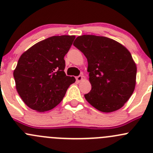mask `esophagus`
Listing matches in <instances>:
<instances>
[{
  "instance_id": "34e87169",
  "label": "esophagus",
  "mask_w": 153,
  "mask_h": 153,
  "mask_svg": "<svg viewBox=\"0 0 153 153\" xmlns=\"http://www.w3.org/2000/svg\"><path fill=\"white\" fill-rule=\"evenodd\" d=\"M83 75H78V76H77L76 78V81H78V82H80V81H81L83 80Z\"/></svg>"
}]
</instances>
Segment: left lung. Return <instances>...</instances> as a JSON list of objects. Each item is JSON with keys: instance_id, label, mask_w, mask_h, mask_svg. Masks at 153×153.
I'll return each instance as SVG.
<instances>
[{"instance_id": "left-lung-1", "label": "left lung", "mask_w": 153, "mask_h": 153, "mask_svg": "<svg viewBox=\"0 0 153 153\" xmlns=\"http://www.w3.org/2000/svg\"><path fill=\"white\" fill-rule=\"evenodd\" d=\"M73 45L85 55L92 89L86 100L98 110L111 112L124 105L133 93L137 67L130 52L103 36H78Z\"/></svg>"}]
</instances>
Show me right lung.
<instances>
[{
	"instance_id": "right-lung-1",
	"label": "right lung",
	"mask_w": 153,
	"mask_h": 153,
	"mask_svg": "<svg viewBox=\"0 0 153 153\" xmlns=\"http://www.w3.org/2000/svg\"><path fill=\"white\" fill-rule=\"evenodd\" d=\"M75 35L52 36L37 43L21 55L14 70L16 89L31 109L45 112L64 98L74 77L64 72V56Z\"/></svg>"
}]
</instances>
